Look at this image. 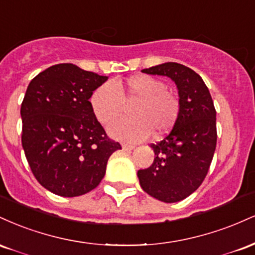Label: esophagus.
Masks as SVG:
<instances>
[{
  "label": "esophagus",
  "instance_id": "obj_1",
  "mask_svg": "<svg viewBox=\"0 0 255 255\" xmlns=\"http://www.w3.org/2000/svg\"><path fill=\"white\" fill-rule=\"evenodd\" d=\"M134 147H135V146H134V145H130V144H122V148H124V150L130 151V150H133Z\"/></svg>",
  "mask_w": 255,
  "mask_h": 255
}]
</instances>
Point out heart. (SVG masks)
Listing matches in <instances>:
<instances>
[{
    "label": "heart",
    "mask_w": 255,
    "mask_h": 255,
    "mask_svg": "<svg viewBox=\"0 0 255 255\" xmlns=\"http://www.w3.org/2000/svg\"><path fill=\"white\" fill-rule=\"evenodd\" d=\"M124 103L131 105V119L118 120L108 131L113 137L137 142L164 135L176 122L180 102L177 96L166 90L164 81L151 75H134L125 83H104L92 92L91 109L102 125L118 119L124 111Z\"/></svg>",
    "instance_id": "b5f03b06"
}]
</instances>
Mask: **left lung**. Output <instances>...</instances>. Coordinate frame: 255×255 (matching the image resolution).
<instances>
[{"mask_svg":"<svg viewBox=\"0 0 255 255\" xmlns=\"http://www.w3.org/2000/svg\"><path fill=\"white\" fill-rule=\"evenodd\" d=\"M141 72L176 84L180 111L170 133L151 144L153 163L137 171V177L151 197L177 203L197 191L211 165L217 144L215 105L200 75L183 64L166 62Z\"/></svg>","mask_w":255,"mask_h":255,"instance_id":"obj_1","label":"left lung"}]
</instances>
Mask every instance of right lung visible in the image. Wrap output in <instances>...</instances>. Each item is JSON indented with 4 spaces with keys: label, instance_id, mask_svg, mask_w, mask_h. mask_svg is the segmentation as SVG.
Listing matches in <instances>:
<instances>
[{
    "label": "right lung",
    "instance_id": "add662e5",
    "mask_svg": "<svg viewBox=\"0 0 255 255\" xmlns=\"http://www.w3.org/2000/svg\"><path fill=\"white\" fill-rule=\"evenodd\" d=\"M108 77L60 63L34 77L21 104V142L34 177L61 197L92 191L119 142L109 139L89 99Z\"/></svg>",
    "mask_w": 255,
    "mask_h": 255
}]
</instances>
